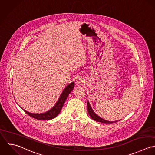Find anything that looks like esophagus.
Segmentation results:
<instances>
[{"mask_svg":"<svg viewBox=\"0 0 155 155\" xmlns=\"http://www.w3.org/2000/svg\"><path fill=\"white\" fill-rule=\"evenodd\" d=\"M84 83V79L81 77L80 78H78L77 81H76V83L78 84V85H82L83 83Z\"/></svg>","mask_w":155,"mask_h":155,"instance_id":"1","label":"esophagus"}]
</instances>
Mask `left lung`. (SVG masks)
Segmentation results:
<instances>
[{
	"label": "left lung",
	"instance_id": "obj_1",
	"mask_svg": "<svg viewBox=\"0 0 155 155\" xmlns=\"http://www.w3.org/2000/svg\"><path fill=\"white\" fill-rule=\"evenodd\" d=\"M87 111H88V113H89V114L90 116V117L96 122H101V123H103V124H113L114 122H117V121H114V122H110V121H108V120H105L104 119H103L102 118H101V117H99V116H97L94 111H93V109L92 108V107L91 106V104L89 102V101H87ZM120 120H118V121H120Z\"/></svg>",
	"mask_w": 155,
	"mask_h": 155
}]
</instances>
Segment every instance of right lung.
<instances>
[{"label": "right lung", "mask_w": 155, "mask_h": 155, "mask_svg": "<svg viewBox=\"0 0 155 155\" xmlns=\"http://www.w3.org/2000/svg\"><path fill=\"white\" fill-rule=\"evenodd\" d=\"M74 83L72 82L70 84H69L63 91L58 101L56 103V104L54 105V107L51 108L50 110L46 111L45 113H40V114H35L29 113L25 110L23 109L26 113H27L29 116H30L31 117L36 119L37 120H51L56 117L60 113V112L62 110L63 105L66 101L69 94L71 93V92L73 90L74 87Z\"/></svg>", "instance_id": "1"}]
</instances>
